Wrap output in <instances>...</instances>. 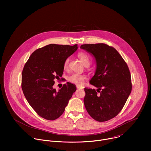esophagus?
Wrapping results in <instances>:
<instances>
[{
	"mask_svg": "<svg viewBox=\"0 0 151 151\" xmlns=\"http://www.w3.org/2000/svg\"><path fill=\"white\" fill-rule=\"evenodd\" d=\"M76 88H77L78 89H82V88H83L82 87H81V86H79V85H77V86H76Z\"/></svg>",
	"mask_w": 151,
	"mask_h": 151,
	"instance_id": "esophagus-1",
	"label": "esophagus"
}]
</instances>
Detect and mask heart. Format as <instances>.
<instances>
[{
  "label": "heart",
  "mask_w": 151,
  "mask_h": 151,
  "mask_svg": "<svg viewBox=\"0 0 151 151\" xmlns=\"http://www.w3.org/2000/svg\"><path fill=\"white\" fill-rule=\"evenodd\" d=\"M78 55L85 66H88L90 65L91 63V60H90V56L87 53L81 52L78 53ZM69 61H70V58L69 57H68L65 60H64V64H63V68L64 69H68ZM86 78H87V76L83 74L73 73L68 76V79L70 82L72 83L76 84L78 85H81L83 83V81L86 79Z\"/></svg>",
  "instance_id": "obj_1"
}]
</instances>
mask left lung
Returning a JSON list of instances; mask_svg holds the SVG:
<instances>
[{
  "instance_id": "left-lung-1",
  "label": "left lung",
  "mask_w": 151,
  "mask_h": 151,
  "mask_svg": "<svg viewBox=\"0 0 151 151\" xmlns=\"http://www.w3.org/2000/svg\"><path fill=\"white\" fill-rule=\"evenodd\" d=\"M96 58L97 69L90 83L97 90L85 88L86 110L96 121L104 122L122 110L132 90V77L127 64L119 52L105 44L81 46Z\"/></svg>"
}]
</instances>
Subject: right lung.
<instances>
[{
    "label": "right lung",
    "instance_id": "obj_1",
    "mask_svg": "<svg viewBox=\"0 0 151 151\" xmlns=\"http://www.w3.org/2000/svg\"><path fill=\"white\" fill-rule=\"evenodd\" d=\"M77 49V44H50L35 50L26 63L21 88L29 104L42 118L50 121L59 118L76 91V85L69 82L58 92L53 85L54 80L63 75L64 60Z\"/></svg>",
    "mask_w": 151,
    "mask_h": 151
}]
</instances>
